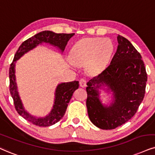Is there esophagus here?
I'll return each mask as SVG.
<instances>
[{
  "label": "esophagus",
  "mask_w": 155,
  "mask_h": 155,
  "mask_svg": "<svg viewBox=\"0 0 155 155\" xmlns=\"http://www.w3.org/2000/svg\"><path fill=\"white\" fill-rule=\"evenodd\" d=\"M86 80L85 79H81V81H80V85H81V87H86Z\"/></svg>",
  "instance_id": "34e87169"
}]
</instances>
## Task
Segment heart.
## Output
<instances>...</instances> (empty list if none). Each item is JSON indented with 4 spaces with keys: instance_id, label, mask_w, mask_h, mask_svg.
Masks as SVG:
<instances>
[{
    "instance_id": "b5f03b06",
    "label": "heart",
    "mask_w": 155,
    "mask_h": 155,
    "mask_svg": "<svg viewBox=\"0 0 155 155\" xmlns=\"http://www.w3.org/2000/svg\"><path fill=\"white\" fill-rule=\"evenodd\" d=\"M114 49V45L109 39L86 38L72 47L70 52V60L74 65H86L89 72L98 73L108 65Z\"/></svg>"
}]
</instances>
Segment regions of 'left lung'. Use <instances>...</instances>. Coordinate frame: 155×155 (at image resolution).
<instances>
[{
  "label": "left lung",
  "instance_id": "obj_1",
  "mask_svg": "<svg viewBox=\"0 0 155 155\" xmlns=\"http://www.w3.org/2000/svg\"><path fill=\"white\" fill-rule=\"evenodd\" d=\"M118 47L108 68L87 83L86 106L90 120L101 129H116L136 114L147 81L142 56L129 40L118 35ZM112 93L109 105L100 99V90Z\"/></svg>",
  "mask_w": 155,
  "mask_h": 155
}]
</instances>
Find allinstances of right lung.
Returning <instances> with one entry per match:
<instances>
[{"instance_id":"1","label":"right lung","mask_w":155,"mask_h":155,"mask_svg":"<svg viewBox=\"0 0 155 155\" xmlns=\"http://www.w3.org/2000/svg\"><path fill=\"white\" fill-rule=\"evenodd\" d=\"M74 34H57L51 31L39 32L29 39L24 41L15 54L13 62L9 69V80H10V92L12 96L15 108L20 116L39 127H50L56 124L63 117L67 110L69 102L71 99L74 91L79 87V82L72 81L68 83L58 84L54 93V101L51 111L48 115L44 117H37L30 114L24 108V105L18 92L16 79V63L17 60L28 51L37 47L42 43L49 44L56 47L63 52L65 49L68 41Z\"/></svg>"}]
</instances>
